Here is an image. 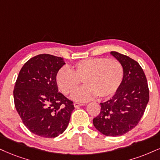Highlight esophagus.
I'll return each instance as SVG.
<instances>
[{
    "instance_id": "34e87169",
    "label": "esophagus",
    "mask_w": 160,
    "mask_h": 160,
    "mask_svg": "<svg viewBox=\"0 0 160 160\" xmlns=\"http://www.w3.org/2000/svg\"><path fill=\"white\" fill-rule=\"evenodd\" d=\"M73 104H74L75 108H78V107H80V106L84 105L83 103H79V102H75Z\"/></svg>"
}]
</instances>
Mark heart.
<instances>
[{"mask_svg":"<svg viewBox=\"0 0 160 160\" xmlns=\"http://www.w3.org/2000/svg\"><path fill=\"white\" fill-rule=\"evenodd\" d=\"M124 75L123 65L117 59L88 58L74 64L72 70L61 68L56 81L63 93L70 95L83 80L86 85L75 91L72 98L86 102L97 96L107 98L113 95L122 85Z\"/></svg>","mask_w":160,"mask_h":160,"instance_id":"obj_1","label":"heart"}]
</instances>
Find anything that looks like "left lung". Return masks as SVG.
Returning <instances> with one entry per match:
<instances>
[{
  "label": "left lung",
  "mask_w": 160,
  "mask_h": 160,
  "mask_svg": "<svg viewBox=\"0 0 160 160\" xmlns=\"http://www.w3.org/2000/svg\"><path fill=\"white\" fill-rule=\"evenodd\" d=\"M110 54L123 65L124 79L115 95L100 103L101 111L92 122L102 134L118 137L140 121L149 101V89L145 72L137 61L114 51Z\"/></svg>",
  "instance_id": "8db88e82"
}]
</instances>
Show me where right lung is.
<instances>
[{"label":"right lung","mask_w":160,"mask_h":160,"mask_svg":"<svg viewBox=\"0 0 160 160\" xmlns=\"http://www.w3.org/2000/svg\"><path fill=\"white\" fill-rule=\"evenodd\" d=\"M65 64L62 58L40 54L20 70L13 90L18 113L29 131L55 138L68 128L73 102L58 92L56 76Z\"/></svg>","instance_id":"1"}]
</instances>
